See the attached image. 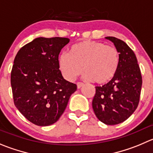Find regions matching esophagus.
<instances>
[{"mask_svg":"<svg viewBox=\"0 0 153 153\" xmlns=\"http://www.w3.org/2000/svg\"><path fill=\"white\" fill-rule=\"evenodd\" d=\"M82 86H84V83H82V82H78V83H77V88H78V89H80Z\"/></svg>","mask_w":153,"mask_h":153,"instance_id":"obj_1","label":"esophagus"}]
</instances>
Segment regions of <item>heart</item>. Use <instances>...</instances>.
Listing matches in <instances>:
<instances>
[{"label":"heart","instance_id":"b5f03b06","mask_svg":"<svg viewBox=\"0 0 153 153\" xmlns=\"http://www.w3.org/2000/svg\"><path fill=\"white\" fill-rule=\"evenodd\" d=\"M119 62V53L115 47L91 40L74 44L68 54L62 53L58 59L59 68L66 80L74 81L84 69L85 79L100 85L114 78Z\"/></svg>","mask_w":153,"mask_h":153}]
</instances>
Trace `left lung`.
<instances>
[{
    "mask_svg": "<svg viewBox=\"0 0 153 153\" xmlns=\"http://www.w3.org/2000/svg\"><path fill=\"white\" fill-rule=\"evenodd\" d=\"M119 53L120 62L114 78L103 86L96 87L92 106L98 119L108 125L128 119L137 108L142 76L134 53L128 44L115 37H105Z\"/></svg>",
    "mask_w": 153,
    "mask_h": 153,
    "instance_id": "left-lung-1",
    "label": "left lung"
}]
</instances>
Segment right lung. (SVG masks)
Wrapping results in <instances>:
<instances>
[{
  "mask_svg": "<svg viewBox=\"0 0 153 153\" xmlns=\"http://www.w3.org/2000/svg\"><path fill=\"white\" fill-rule=\"evenodd\" d=\"M67 38H38L17 53L11 71L14 104L31 123L48 126L58 121L77 85L59 69L61 50Z\"/></svg>",
  "mask_w": 153,
  "mask_h": 153,
  "instance_id": "add662e5",
  "label": "right lung"
}]
</instances>
